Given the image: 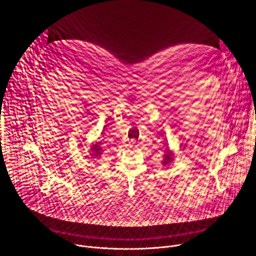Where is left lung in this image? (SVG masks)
<instances>
[{"instance_id": "1", "label": "left lung", "mask_w": 256, "mask_h": 256, "mask_svg": "<svg viewBox=\"0 0 256 256\" xmlns=\"http://www.w3.org/2000/svg\"><path fill=\"white\" fill-rule=\"evenodd\" d=\"M173 160V156L171 154V152H169V150L166 151V154L164 155V160H163V165H167L169 163H171Z\"/></svg>"}]
</instances>
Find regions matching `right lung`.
Listing matches in <instances>:
<instances>
[{"instance_id": "1", "label": "right lung", "mask_w": 256, "mask_h": 256, "mask_svg": "<svg viewBox=\"0 0 256 256\" xmlns=\"http://www.w3.org/2000/svg\"><path fill=\"white\" fill-rule=\"evenodd\" d=\"M91 151H92V156H95V157H98L101 155L102 153V147H101V142H97L94 146H92L91 148Z\"/></svg>"}]
</instances>
